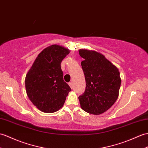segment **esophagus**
I'll return each mask as SVG.
<instances>
[{
  "label": "esophagus",
  "mask_w": 148,
  "mask_h": 148,
  "mask_svg": "<svg viewBox=\"0 0 148 148\" xmlns=\"http://www.w3.org/2000/svg\"><path fill=\"white\" fill-rule=\"evenodd\" d=\"M69 85L70 86V87L71 88H73V82H69Z\"/></svg>",
  "instance_id": "1"
}]
</instances>
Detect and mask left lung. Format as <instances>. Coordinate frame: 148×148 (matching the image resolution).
<instances>
[{
  "label": "left lung",
  "mask_w": 148,
  "mask_h": 148,
  "mask_svg": "<svg viewBox=\"0 0 148 148\" xmlns=\"http://www.w3.org/2000/svg\"><path fill=\"white\" fill-rule=\"evenodd\" d=\"M81 66L86 80L85 91L79 97L82 109L99 115L115 103L119 97L121 79L116 66L97 51L81 49Z\"/></svg>",
  "instance_id": "obj_1"
}]
</instances>
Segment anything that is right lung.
I'll return each instance as SVG.
<instances>
[{
	"instance_id": "add662e5",
	"label": "right lung",
	"mask_w": 148,
	"mask_h": 148,
	"mask_svg": "<svg viewBox=\"0 0 148 148\" xmlns=\"http://www.w3.org/2000/svg\"><path fill=\"white\" fill-rule=\"evenodd\" d=\"M69 50L53 45L45 49L26 74L27 97L40 110L53 113L62 107L71 89L63 79L60 64Z\"/></svg>"
}]
</instances>
